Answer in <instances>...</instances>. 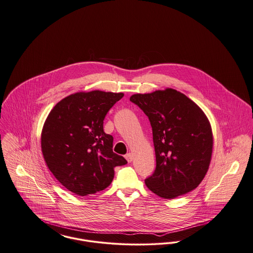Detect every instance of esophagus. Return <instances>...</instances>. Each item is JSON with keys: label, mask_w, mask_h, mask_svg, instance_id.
Listing matches in <instances>:
<instances>
[{"label": "esophagus", "mask_w": 253, "mask_h": 253, "mask_svg": "<svg viewBox=\"0 0 253 253\" xmlns=\"http://www.w3.org/2000/svg\"><path fill=\"white\" fill-rule=\"evenodd\" d=\"M125 157H126V159L127 160V162H128V163H130V162L132 161V159H133V155H132V153H131V152L126 153Z\"/></svg>", "instance_id": "34e87169"}]
</instances>
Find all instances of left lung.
Segmentation results:
<instances>
[{
    "label": "left lung",
    "mask_w": 253,
    "mask_h": 253,
    "mask_svg": "<svg viewBox=\"0 0 253 253\" xmlns=\"http://www.w3.org/2000/svg\"><path fill=\"white\" fill-rule=\"evenodd\" d=\"M130 101L149 117L156 168L145 180L164 199H174L196 189L204 178L213 152L211 125L202 108L172 88L134 94Z\"/></svg>",
    "instance_id": "obj_1"
}]
</instances>
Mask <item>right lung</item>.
Listing matches in <instances>:
<instances>
[{
	"instance_id": "obj_1",
	"label": "right lung",
	"mask_w": 253,
	"mask_h": 253,
	"mask_svg": "<svg viewBox=\"0 0 253 253\" xmlns=\"http://www.w3.org/2000/svg\"><path fill=\"white\" fill-rule=\"evenodd\" d=\"M124 93L78 92L57 102L41 133L44 160L54 177L78 196L110 185L114 168L127 161L112 151L113 137L103 131V120Z\"/></svg>"
}]
</instances>
